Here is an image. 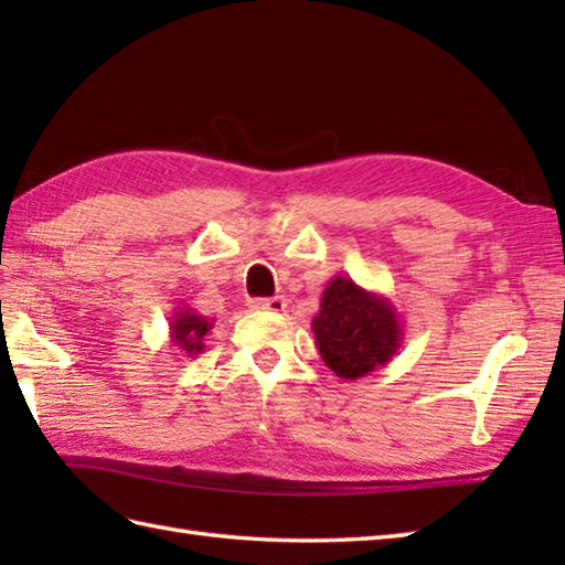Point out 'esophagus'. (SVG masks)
I'll list each match as a JSON object with an SVG mask.
<instances>
[{
    "mask_svg": "<svg viewBox=\"0 0 565 565\" xmlns=\"http://www.w3.org/2000/svg\"><path fill=\"white\" fill-rule=\"evenodd\" d=\"M252 310H267V313H284L286 310V298H259V301H252Z\"/></svg>",
    "mask_w": 565,
    "mask_h": 565,
    "instance_id": "1",
    "label": "esophagus"
}]
</instances>
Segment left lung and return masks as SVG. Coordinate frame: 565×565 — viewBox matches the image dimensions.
I'll return each instance as SVG.
<instances>
[{
    "label": "left lung",
    "instance_id": "8db88e82",
    "mask_svg": "<svg viewBox=\"0 0 565 565\" xmlns=\"http://www.w3.org/2000/svg\"><path fill=\"white\" fill-rule=\"evenodd\" d=\"M316 347L334 376L354 381L386 366L403 342V318L391 298L332 276L313 322Z\"/></svg>",
    "mask_w": 565,
    "mask_h": 565
}]
</instances>
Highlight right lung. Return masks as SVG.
Segmentation results:
<instances>
[{
	"label": "right lung",
	"mask_w": 565,
	"mask_h": 565,
	"mask_svg": "<svg viewBox=\"0 0 565 565\" xmlns=\"http://www.w3.org/2000/svg\"><path fill=\"white\" fill-rule=\"evenodd\" d=\"M213 330V320L199 316L191 306H179L170 320V342L184 356H196L203 352V340Z\"/></svg>",
	"instance_id": "obj_1"
}]
</instances>
